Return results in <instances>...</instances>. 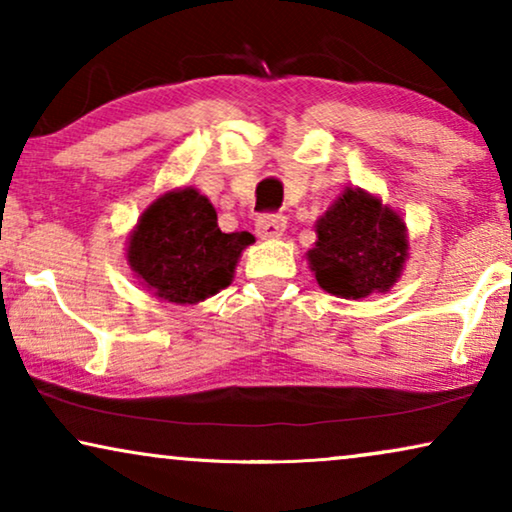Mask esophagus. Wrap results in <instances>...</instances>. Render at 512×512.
<instances>
[{
	"label": "esophagus",
	"instance_id": "esophagus-1",
	"mask_svg": "<svg viewBox=\"0 0 512 512\" xmlns=\"http://www.w3.org/2000/svg\"><path fill=\"white\" fill-rule=\"evenodd\" d=\"M286 230V219L282 214H263L256 221V233L261 240H275Z\"/></svg>",
	"mask_w": 512,
	"mask_h": 512
}]
</instances>
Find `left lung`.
<instances>
[{
    "label": "left lung",
    "mask_w": 512,
    "mask_h": 512,
    "mask_svg": "<svg viewBox=\"0 0 512 512\" xmlns=\"http://www.w3.org/2000/svg\"><path fill=\"white\" fill-rule=\"evenodd\" d=\"M307 263L326 293L347 300L387 293L408 261V226L380 195L347 186L314 223Z\"/></svg>",
    "instance_id": "obj_1"
}]
</instances>
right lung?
I'll return each instance as SVG.
<instances>
[{"label":"right lung","mask_w":512,"mask_h":512,"mask_svg":"<svg viewBox=\"0 0 512 512\" xmlns=\"http://www.w3.org/2000/svg\"><path fill=\"white\" fill-rule=\"evenodd\" d=\"M216 221L214 205L193 186L153 200L125 249L139 284L174 305H198L230 286L242 251L256 240L247 230L221 233Z\"/></svg>","instance_id":"add662e5"}]
</instances>
